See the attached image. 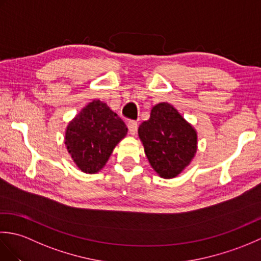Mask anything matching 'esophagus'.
Masks as SVG:
<instances>
[{
    "label": "esophagus",
    "instance_id": "obj_1",
    "mask_svg": "<svg viewBox=\"0 0 261 261\" xmlns=\"http://www.w3.org/2000/svg\"><path fill=\"white\" fill-rule=\"evenodd\" d=\"M127 129H129L131 135H136V132L138 130V123L134 120H130L127 122Z\"/></svg>",
    "mask_w": 261,
    "mask_h": 261
}]
</instances>
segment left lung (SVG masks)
I'll return each mask as SVG.
<instances>
[{"mask_svg": "<svg viewBox=\"0 0 261 261\" xmlns=\"http://www.w3.org/2000/svg\"><path fill=\"white\" fill-rule=\"evenodd\" d=\"M138 134L151 167L163 178L180 174L196 152V131L168 103L154 105Z\"/></svg>", "mask_w": 261, "mask_h": 261, "instance_id": "8db88e82", "label": "left lung"}]
</instances>
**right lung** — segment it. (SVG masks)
<instances>
[{
    "instance_id": "right-lung-1",
    "label": "right lung",
    "mask_w": 261,
    "mask_h": 261,
    "mask_svg": "<svg viewBox=\"0 0 261 261\" xmlns=\"http://www.w3.org/2000/svg\"><path fill=\"white\" fill-rule=\"evenodd\" d=\"M126 132L127 127L118 114L97 99L87 104L68 124L65 145L77 167L94 174L104 167Z\"/></svg>"
}]
</instances>
